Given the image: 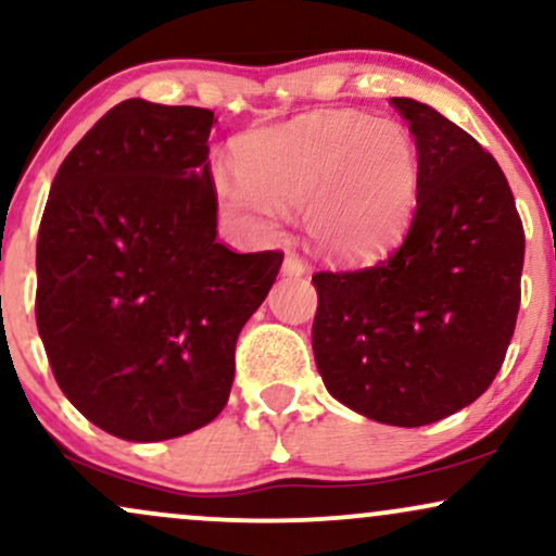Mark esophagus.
I'll return each mask as SVG.
<instances>
[{"label":"esophagus","mask_w":556,"mask_h":556,"mask_svg":"<svg viewBox=\"0 0 556 556\" xmlns=\"http://www.w3.org/2000/svg\"><path fill=\"white\" fill-rule=\"evenodd\" d=\"M282 271H285V277H303V274H305L303 258H300L298 253H287L285 264H282Z\"/></svg>","instance_id":"1"}]
</instances>
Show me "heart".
Here are the masks:
<instances>
[{
    "label": "heart",
    "mask_w": 556,
    "mask_h": 556,
    "mask_svg": "<svg viewBox=\"0 0 556 556\" xmlns=\"http://www.w3.org/2000/svg\"><path fill=\"white\" fill-rule=\"evenodd\" d=\"M238 177L216 175L229 216L258 232L298 208L308 240L340 261L384 253L410 225L420 190L416 138L394 119L314 112L235 143Z\"/></svg>",
    "instance_id": "heart-1"
}]
</instances>
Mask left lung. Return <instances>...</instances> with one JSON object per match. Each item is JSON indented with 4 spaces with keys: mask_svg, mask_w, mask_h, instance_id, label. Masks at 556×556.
I'll list each match as a JSON object with an SVG mask.
<instances>
[{
    "mask_svg": "<svg viewBox=\"0 0 556 556\" xmlns=\"http://www.w3.org/2000/svg\"><path fill=\"white\" fill-rule=\"evenodd\" d=\"M420 154L416 214L379 264L316 271L314 355L331 397L389 426L437 424L500 374L526 232L496 159L416 99H392Z\"/></svg>",
    "mask_w": 556,
    "mask_h": 556,
    "instance_id": "8db88e82",
    "label": "left lung"
}]
</instances>
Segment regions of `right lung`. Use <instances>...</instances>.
<instances>
[{"label":"right lung","instance_id":"1","mask_svg":"<svg viewBox=\"0 0 556 556\" xmlns=\"http://www.w3.org/2000/svg\"><path fill=\"white\" fill-rule=\"evenodd\" d=\"M212 110L127 99L70 151L36 242V324L65 397L164 442L222 413L235 344L282 253L216 240Z\"/></svg>","mask_w":556,"mask_h":556}]
</instances>
